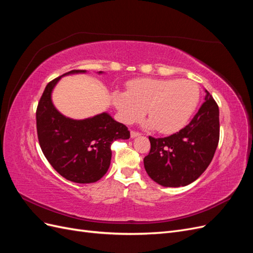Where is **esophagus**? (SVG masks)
<instances>
[{
  "label": "esophagus",
  "instance_id": "esophagus-1",
  "mask_svg": "<svg viewBox=\"0 0 253 253\" xmlns=\"http://www.w3.org/2000/svg\"><path fill=\"white\" fill-rule=\"evenodd\" d=\"M140 135V133H138V132H135V131H131V137L132 138H135V137H137V136H139Z\"/></svg>",
  "mask_w": 253,
  "mask_h": 253
}]
</instances>
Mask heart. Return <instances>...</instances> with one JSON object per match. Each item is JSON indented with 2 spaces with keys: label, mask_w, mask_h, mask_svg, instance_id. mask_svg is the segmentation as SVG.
Returning <instances> with one entry per match:
<instances>
[{
  "label": "heart",
  "mask_w": 253,
  "mask_h": 253,
  "mask_svg": "<svg viewBox=\"0 0 253 253\" xmlns=\"http://www.w3.org/2000/svg\"><path fill=\"white\" fill-rule=\"evenodd\" d=\"M200 90L189 80L137 79L127 84V91L115 90L112 102L120 121L132 125L145 114V126L162 134H173L186 126L194 113Z\"/></svg>",
  "instance_id": "1"
}]
</instances>
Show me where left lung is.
Returning a JSON list of instances; mask_svg holds the SVG:
<instances>
[{
    "label": "left lung",
    "mask_w": 253,
    "mask_h": 253,
    "mask_svg": "<svg viewBox=\"0 0 253 253\" xmlns=\"http://www.w3.org/2000/svg\"><path fill=\"white\" fill-rule=\"evenodd\" d=\"M205 102L190 124L164 138L149 137L151 150L143 159L150 177L164 187H185L206 171L219 140V111L207 89Z\"/></svg>",
    "instance_id": "left-lung-1"
}]
</instances>
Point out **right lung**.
<instances>
[{"label":"right lung","instance_id":"obj_1","mask_svg":"<svg viewBox=\"0 0 253 253\" xmlns=\"http://www.w3.org/2000/svg\"><path fill=\"white\" fill-rule=\"evenodd\" d=\"M84 73L86 71L75 70L50 81L36 113L38 139L44 156L61 176L77 183L100 179L111 165L113 141L129 138L127 127L109 113L77 120L64 116L55 108L51 94L59 80L63 76Z\"/></svg>","mask_w":253,"mask_h":253}]
</instances>
